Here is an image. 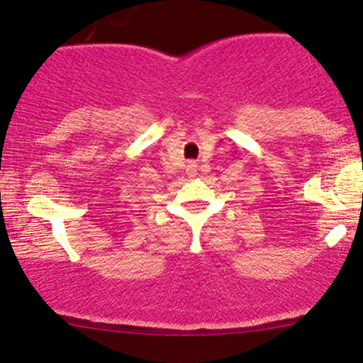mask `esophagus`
Wrapping results in <instances>:
<instances>
[{
    "instance_id": "obj_1",
    "label": "esophagus",
    "mask_w": 363,
    "mask_h": 363,
    "mask_svg": "<svg viewBox=\"0 0 363 363\" xmlns=\"http://www.w3.org/2000/svg\"><path fill=\"white\" fill-rule=\"evenodd\" d=\"M186 174H189L190 178H194L195 174H197V164H195V162H189V164H186Z\"/></svg>"
}]
</instances>
